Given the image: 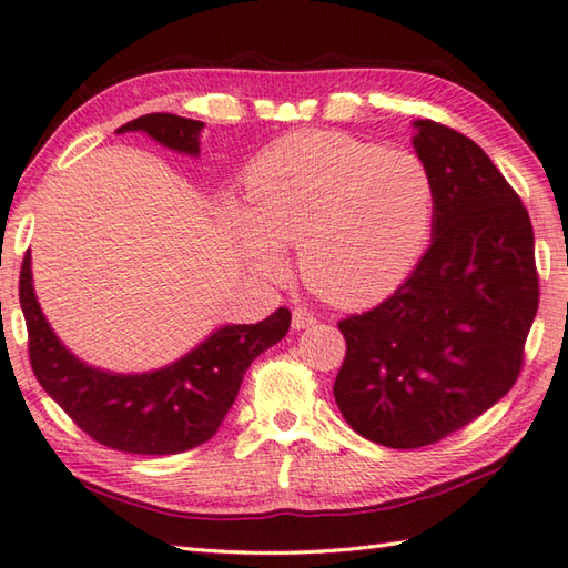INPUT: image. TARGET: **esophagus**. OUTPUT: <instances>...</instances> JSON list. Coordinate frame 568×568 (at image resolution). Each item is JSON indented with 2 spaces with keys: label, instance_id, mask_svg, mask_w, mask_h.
Here are the masks:
<instances>
[{
  "label": "esophagus",
  "instance_id": "esophagus-1",
  "mask_svg": "<svg viewBox=\"0 0 568 568\" xmlns=\"http://www.w3.org/2000/svg\"><path fill=\"white\" fill-rule=\"evenodd\" d=\"M315 323H317L315 315L311 311H305V307H295L293 311V329H305Z\"/></svg>",
  "mask_w": 568,
  "mask_h": 568
}]
</instances>
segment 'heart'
I'll return each mask as SVG.
<instances>
[{
  "mask_svg": "<svg viewBox=\"0 0 568 568\" xmlns=\"http://www.w3.org/2000/svg\"><path fill=\"white\" fill-rule=\"evenodd\" d=\"M245 261L283 271L297 245L303 283L343 307L373 305L415 271L435 219V185L415 153L333 131L291 133L245 173V209L225 203Z\"/></svg>",
  "mask_w": 568,
  "mask_h": 568,
  "instance_id": "obj_1",
  "label": "heart"
}]
</instances>
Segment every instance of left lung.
Wrapping results in <instances>:
<instances>
[{"label": "left lung", "mask_w": 568, "mask_h": 568, "mask_svg": "<svg viewBox=\"0 0 568 568\" xmlns=\"http://www.w3.org/2000/svg\"><path fill=\"white\" fill-rule=\"evenodd\" d=\"M435 185L432 245L395 295L339 320L347 353L335 402L357 435L435 445L507 395L539 307L529 213L464 133L415 121Z\"/></svg>", "instance_id": "left-lung-1"}]
</instances>
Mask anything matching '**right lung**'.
Instances as JSON below:
<instances>
[{
  "mask_svg": "<svg viewBox=\"0 0 568 568\" xmlns=\"http://www.w3.org/2000/svg\"><path fill=\"white\" fill-rule=\"evenodd\" d=\"M143 131L171 151L199 156L203 121L176 113H146L116 133ZM19 303L27 320L29 359L47 395L99 445L131 455H179L209 442L229 415L245 369L291 327V311L255 325H223L176 363L151 373H109L79 359L41 313L32 255H24Z\"/></svg>",
  "mask_w": 568,
  "mask_h": 568,
  "instance_id": "add662e5",
  "label": "right lung"
}]
</instances>
